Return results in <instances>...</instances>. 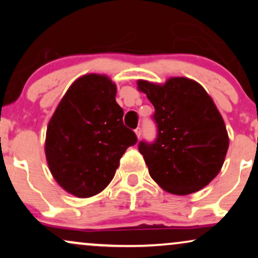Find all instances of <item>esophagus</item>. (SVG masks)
<instances>
[{
	"mask_svg": "<svg viewBox=\"0 0 258 258\" xmlns=\"http://www.w3.org/2000/svg\"><path fill=\"white\" fill-rule=\"evenodd\" d=\"M135 132H136V135H137V137L141 138V136H142V128H141V127H137V128L135 130Z\"/></svg>",
	"mask_w": 258,
	"mask_h": 258,
	"instance_id": "obj_1",
	"label": "esophagus"
}]
</instances>
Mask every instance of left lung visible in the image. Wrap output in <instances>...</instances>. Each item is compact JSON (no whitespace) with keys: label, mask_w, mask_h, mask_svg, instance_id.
<instances>
[{"label":"left lung","mask_w":258,"mask_h":258,"mask_svg":"<svg viewBox=\"0 0 258 258\" xmlns=\"http://www.w3.org/2000/svg\"><path fill=\"white\" fill-rule=\"evenodd\" d=\"M138 88L155 108L156 138L138 143L149 174L168 193L200 190L221 171L229 146L211 97L185 78L170 79L162 86L138 81Z\"/></svg>","instance_id":"8db88e82"}]
</instances>
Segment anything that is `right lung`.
Returning a JSON list of instances; mask_svg holds the SVG:
<instances>
[{
  "instance_id": "obj_1",
  "label": "right lung",
  "mask_w": 258,
  "mask_h": 258,
  "mask_svg": "<svg viewBox=\"0 0 258 258\" xmlns=\"http://www.w3.org/2000/svg\"><path fill=\"white\" fill-rule=\"evenodd\" d=\"M115 94L116 87L106 76H82L70 86L47 127L49 170L75 197L100 193L114 178L127 148L138 141L123 125Z\"/></svg>"
}]
</instances>
